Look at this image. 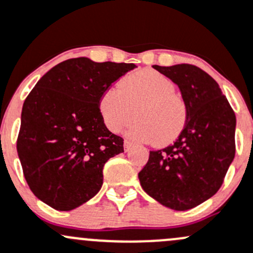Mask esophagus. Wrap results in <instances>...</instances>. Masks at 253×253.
I'll list each match as a JSON object with an SVG mask.
<instances>
[{
    "mask_svg": "<svg viewBox=\"0 0 253 253\" xmlns=\"http://www.w3.org/2000/svg\"><path fill=\"white\" fill-rule=\"evenodd\" d=\"M124 149H125V151H129L132 149V144H131V142H129V140H125L124 142Z\"/></svg>",
    "mask_w": 253,
    "mask_h": 253,
    "instance_id": "esophagus-1",
    "label": "esophagus"
}]
</instances>
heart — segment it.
I'll list each match as a JSON object with an SVG mask.
<instances>
[{"label":"heart","instance_id":"heart-1","mask_svg":"<svg viewBox=\"0 0 253 253\" xmlns=\"http://www.w3.org/2000/svg\"><path fill=\"white\" fill-rule=\"evenodd\" d=\"M134 110L138 121L128 137L142 143L155 140L161 147L173 142L187 120L185 104L175 94L173 82L149 69L126 76L120 87L108 88L100 97V115L114 133L133 121Z\"/></svg>","mask_w":253,"mask_h":253}]
</instances>
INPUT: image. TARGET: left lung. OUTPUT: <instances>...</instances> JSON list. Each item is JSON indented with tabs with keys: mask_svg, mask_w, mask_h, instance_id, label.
Listing matches in <instances>:
<instances>
[{
	"mask_svg": "<svg viewBox=\"0 0 253 253\" xmlns=\"http://www.w3.org/2000/svg\"><path fill=\"white\" fill-rule=\"evenodd\" d=\"M155 69L174 82L187 109L172 145L150 151L138 173L143 190L175 211L190 210L217 193L235 156L236 118L211 76L191 64Z\"/></svg>",
	"mask_w": 253,
	"mask_h": 253,
	"instance_id": "1",
	"label": "left lung"
}]
</instances>
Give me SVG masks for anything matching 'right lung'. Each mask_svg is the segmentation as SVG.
<instances>
[{
  "label": "right lung",
  "mask_w": 253,
  "mask_h": 253,
  "mask_svg": "<svg viewBox=\"0 0 253 253\" xmlns=\"http://www.w3.org/2000/svg\"><path fill=\"white\" fill-rule=\"evenodd\" d=\"M134 64L73 58L53 66L29 93L17 140L24 177L37 199L70 211L103 184V167L124 153V139L106 128L99 100Z\"/></svg>",
  "instance_id": "right-lung-1"
}]
</instances>
